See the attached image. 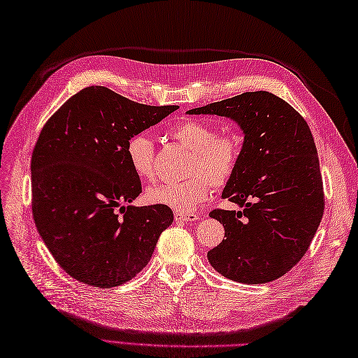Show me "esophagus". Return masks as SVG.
I'll return each instance as SVG.
<instances>
[{"label": "esophagus", "mask_w": 358, "mask_h": 358, "mask_svg": "<svg viewBox=\"0 0 358 358\" xmlns=\"http://www.w3.org/2000/svg\"><path fill=\"white\" fill-rule=\"evenodd\" d=\"M174 220L176 222H197L199 215L193 213H174Z\"/></svg>", "instance_id": "34e87169"}]
</instances>
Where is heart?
<instances>
[{"label":"heart","mask_w":358,"mask_h":358,"mask_svg":"<svg viewBox=\"0 0 358 358\" xmlns=\"http://www.w3.org/2000/svg\"><path fill=\"white\" fill-rule=\"evenodd\" d=\"M171 136L189 150L187 173L180 182H162L147 189L145 199L176 213H189L213 193V184L224 185L237 169L240 138L234 134L215 135L214 127L205 121L187 118L174 124ZM127 159L134 173L141 179H152L155 173V144L147 134H136L126 147Z\"/></svg>","instance_id":"b5f03b06"}]
</instances>
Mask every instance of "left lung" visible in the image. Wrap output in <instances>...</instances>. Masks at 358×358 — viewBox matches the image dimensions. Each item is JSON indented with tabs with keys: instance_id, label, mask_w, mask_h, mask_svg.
Returning a JSON list of instances; mask_svg holds the SVG:
<instances>
[{
	"instance_id": "left-lung-1",
	"label": "left lung",
	"mask_w": 358,
	"mask_h": 358,
	"mask_svg": "<svg viewBox=\"0 0 358 358\" xmlns=\"http://www.w3.org/2000/svg\"><path fill=\"white\" fill-rule=\"evenodd\" d=\"M234 121L245 135L222 199L241 211L214 209L224 240L208 261L228 280L264 284L301 261L324 214V188L311 130L289 103L267 91L191 109Z\"/></svg>"
}]
</instances>
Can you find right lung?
<instances>
[{"label":"right lung","instance_id":"1","mask_svg":"<svg viewBox=\"0 0 358 358\" xmlns=\"http://www.w3.org/2000/svg\"><path fill=\"white\" fill-rule=\"evenodd\" d=\"M176 109L90 86L41 130L31 155L33 219L51 255L74 280L110 289L150 261L173 213L161 205H132L141 180L126 147Z\"/></svg>","mask_w":358,"mask_h":358}]
</instances>
